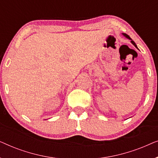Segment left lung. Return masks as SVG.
Masks as SVG:
<instances>
[{"mask_svg": "<svg viewBox=\"0 0 158 158\" xmlns=\"http://www.w3.org/2000/svg\"><path fill=\"white\" fill-rule=\"evenodd\" d=\"M122 34H123V35H124V36H125V37H126V38H127V39H129V40H131V44H132L134 45V46H135V47H136V48H137V45H136V44H135V42H134V41H133L132 40H131V39L130 38V36H129V35H127V34H124V33H123Z\"/></svg>", "mask_w": 158, "mask_h": 158, "instance_id": "1", "label": "left lung"}]
</instances>
